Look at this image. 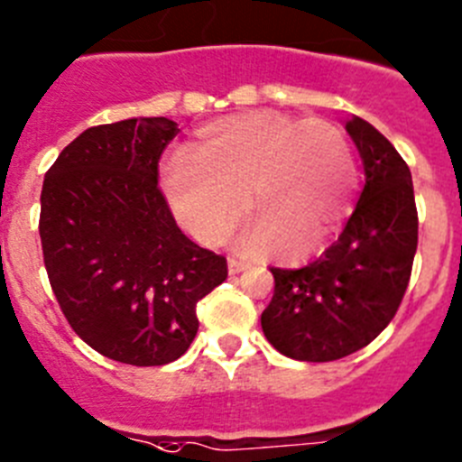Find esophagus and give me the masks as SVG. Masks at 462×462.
<instances>
[{"label": "esophagus", "instance_id": "1", "mask_svg": "<svg viewBox=\"0 0 462 462\" xmlns=\"http://www.w3.org/2000/svg\"><path fill=\"white\" fill-rule=\"evenodd\" d=\"M244 270H246V263H244V260L227 258V272H230V274H239V272Z\"/></svg>", "mask_w": 462, "mask_h": 462}]
</instances>
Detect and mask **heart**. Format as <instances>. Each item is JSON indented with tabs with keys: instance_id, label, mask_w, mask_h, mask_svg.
<instances>
[{
	"instance_id": "b5f03b06",
	"label": "heart",
	"mask_w": 462,
	"mask_h": 462,
	"mask_svg": "<svg viewBox=\"0 0 462 462\" xmlns=\"http://www.w3.org/2000/svg\"><path fill=\"white\" fill-rule=\"evenodd\" d=\"M356 188V160L330 120H298L272 109L226 116L162 164L171 211L198 242L214 244L248 202L258 220L242 236L248 251L307 260L339 230Z\"/></svg>"
}]
</instances>
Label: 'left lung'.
<instances>
[{"instance_id": "obj_1", "label": "left lung", "mask_w": 462, "mask_h": 462, "mask_svg": "<svg viewBox=\"0 0 462 462\" xmlns=\"http://www.w3.org/2000/svg\"><path fill=\"white\" fill-rule=\"evenodd\" d=\"M344 130L363 160L358 204L320 258L300 270H272L274 295L260 316L267 342L304 363L351 356L391 323L419 244L407 162L367 120L348 116Z\"/></svg>"}]
</instances>
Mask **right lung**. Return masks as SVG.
Returning a JSON list of instances; mask_svg holds the SVG:
<instances>
[{
  "label": "right lung",
  "instance_id": "1",
  "mask_svg": "<svg viewBox=\"0 0 462 462\" xmlns=\"http://www.w3.org/2000/svg\"><path fill=\"white\" fill-rule=\"evenodd\" d=\"M170 118L88 127L42 188L43 263L62 314L88 346L136 367L174 363L198 335L199 300L227 263L190 242L158 188Z\"/></svg>",
  "mask_w": 462,
  "mask_h": 462
}]
</instances>
